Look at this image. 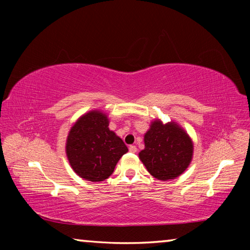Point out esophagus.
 <instances>
[{"instance_id": "34e87169", "label": "esophagus", "mask_w": 250, "mask_h": 250, "mask_svg": "<svg viewBox=\"0 0 250 250\" xmlns=\"http://www.w3.org/2000/svg\"><path fill=\"white\" fill-rule=\"evenodd\" d=\"M129 151L132 152V153H135V152L138 151V149H137V146H129Z\"/></svg>"}]
</instances>
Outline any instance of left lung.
<instances>
[{
    "label": "left lung",
    "mask_w": 250,
    "mask_h": 250,
    "mask_svg": "<svg viewBox=\"0 0 250 250\" xmlns=\"http://www.w3.org/2000/svg\"><path fill=\"white\" fill-rule=\"evenodd\" d=\"M193 156V142L176 124L154 120L145 134V149L139 158L147 172L161 181L173 180L188 167Z\"/></svg>",
    "instance_id": "left-lung-1"
}]
</instances>
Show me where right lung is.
<instances>
[{"label": "right lung", "instance_id": "add662e5", "mask_svg": "<svg viewBox=\"0 0 250 250\" xmlns=\"http://www.w3.org/2000/svg\"><path fill=\"white\" fill-rule=\"evenodd\" d=\"M105 113L92 110L71 126L66 154L76 174L91 182H101L112 174L118 161L128 152L124 141L109 130Z\"/></svg>", "mask_w": 250, "mask_h": 250}]
</instances>
